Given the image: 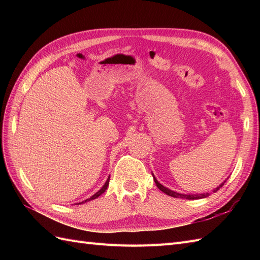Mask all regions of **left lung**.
<instances>
[{"mask_svg":"<svg viewBox=\"0 0 260 260\" xmlns=\"http://www.w3.org/2000/svg\"><path fill=\"white\" fill-rule=\"evenodd\" d=\"M152 176H153V179H154V181H155V184L157 185V187L159 188L160 191H162L165 194H167V195H169V196H172V198H176V199H185V200H200V199H205V198H208V196L210 195V193H201V194H182V193H178V192H175V191H172V190H170V188H168V187H166V186H164L162 184H160L158 181H157V179L155 178V176L152 174ZM225 182V181H224ZM224 182H222L221 184H220L219 186H217L216 188H214V190H212V192H217L220 187H221L223 184H224Z\"/></svg>","mask_w":260,"mask_h":260,"instance_id":"obj_1","label":"left lung"}]
</instances>
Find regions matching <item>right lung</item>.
Here are the masks:
<instances>
[{
  "label": "right lung",
  "mask_w": 260,
  "mask_h": 260,
  "mask_svg": "<svg viewBox=\"0 0 260 260\" xmlns=\"http://www.w3.org/2000/svg\"><path fill=\"white\" fill-rule=\"evenodd\" d=\"M108 184H109V177H108V179L106 180V182L104 183V185L102 186L101 188H100V191H98L94 195H92L90 199H86V200H84V201H82V202H79V203H77V204H75V205H81V204H84V203H86V202H90V201H93V200H95V199H98L100 195H102L103 194L105 191H106V188H107V186H108Z\"/></svg>",
  "instance_id": "add662e5"
}]
</instances>
